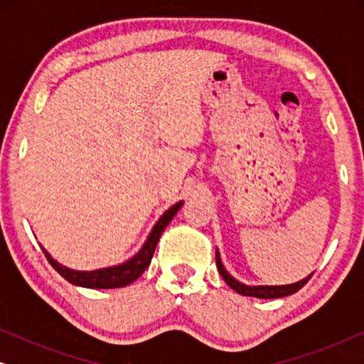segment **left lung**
Segmentation results:
<instances>
[{
  "instance_id": "left-lung-1",
  "label": "left lung",
  "mask_w": 364,
  "mask_h": 364,
  "mask_svg": "<svg viewBox=\"0 0 364 364\" xmlns=\"http://www.w3.org/2000/svg\"><path fill=\"white\" fill-rule=\"evenodd\" d=\"M215 262H217V268H218V273H220L223 280L228 287L232 288V290H235L237 293H240L243 296H255V298H282V296H288V295H293V293H296L300 288H303L306 285V282L310 280L311 275H308L306 278H303V280L296 282V283H291V285H275V287H268V285H260V287H250V285H245V283H240L238 280H235L230 273L225 270V267L222 265V258H220V253L218 250H215Z\"/></svg>"
}]
</instances>
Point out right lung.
Listing matches in <instances>:
<instances>
[{
  "instance_id": "obj_1",
  "label": "right lung",
  "mask_w": 364,
  "mask_h": 364,
  "mask_svg": "<svg viewBox=\"0 0 364 364\" xmlns=\"http://www.w3.org/2000/svg\"><path fill=\"white\" fill-rule=\"evenodd\" d=\"M183 202H177L176 205H172L168 210L164 213V215L159 218V222L154 225L152 232L149 233L146 243H144L141 250H139L136 255H134L131 260L121 263V265H114L107 268H101V270H92V272H79V270H71V268L61 265L54 258L49 255V253L44 250V255H46L48 262L51 263V267L56 270L59 275H61L64 280L77 287L84 288H121L131 285L132 282H136L139 277L146 272V268L151 265V260L154 257V252H156L157 242L161 238L164 228H166L173 215L178 212V208L182 207Z\"/></svg>"
}]
</instances>
